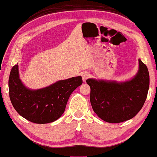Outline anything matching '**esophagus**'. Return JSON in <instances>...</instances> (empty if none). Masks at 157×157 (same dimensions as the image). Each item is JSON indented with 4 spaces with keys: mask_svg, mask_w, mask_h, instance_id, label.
<instances>
[{
    "mask_svg": "<svg viewBox=\"0 0 157 157\" xmlns=\"http://www.w3.org/2000/svg\"><path fill=\"white\" fill-rule=\"evenodd\" d=\"M89 73L87 72H83L82 73V80L84 82L86 81V79L88 78V77H89Z\"/></svg>",
    "mask_w": 157,
    "mask_h": 157,
    "instance_id": "obj_1",
    "label": "esophagus"
}]
</instances>
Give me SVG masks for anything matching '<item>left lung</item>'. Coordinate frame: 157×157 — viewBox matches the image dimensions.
I'll return each instance as SVG.
<instances>
[{
    "label": "left lung",
    "instance_id": "obj_1",
    "mask_svg": "<svg viewBox=\"0 0 157 157\" xmlns=\"http://www.w3.org/2000/svg\"><path fill=\"white\" fill-rule=\"evenodd\" d=\"M90 102L99 117L109 123H120L133 118L145 102L149 87L147 67L139 59V70L129 80L117 82L87 79Z\"/></svg>",
    "mask_w": 157,
    "mask_h": 157
}]
</instances>
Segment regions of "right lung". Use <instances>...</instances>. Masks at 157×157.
Here are the masks:
<instances>
[{
  "label": "right lung",
  "instance_id": "right-lung-1",
  "mask_svg": "<svg viewBox=\"0 0 157 157\" xmlns=\"http://www.w3.org/2000/svg\"><path fill=\"white\" fill-rule=\"evenodd\" d=\"M82 84V77L78 76L57 81L41 89H30L20 78L17 64L10 73L9 96L20 115L31 122L47 124L60 117L70 94Z\"/></svg>",
  "mask_w": 157,
  "mask_h": 157
}]
</instances>
